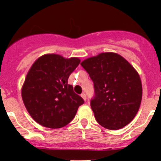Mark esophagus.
<instances>
[{"instance_id": "34e87169", "label": "esophagus", "mask_w": 161, "mask_h": 161, "mask_svg": "<svg viewBox=\"0 0 161 161\" xmlns=\"http://www.w3.org/2000/svg\"><path fill=\"white\" fill-rule=\"evenodd\" d=\"M80 96H81V97L83 98L84 101H85V102H86V95H85V93H81V95H80Z\"/></svg>"}]
</instances>
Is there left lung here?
Wrapping results in <instances>:
<instances>
[{
  "label": "left lung",
  "mask_w": 161,
  "mask_h": 161,
  "mask_svg": "<svg viewBox=\"0 0 161 161\" xmlns=\"http://www.w3.org/2000/svg\"><path fill=\"white\" fill-rule=\"evenodd\" d=\"M94 84L91 101L94 117L101 126L119 130L131 122L141 104L140 76L128 61L114 52H103L80 63Z\"/></svg>",
  "instance_id": "1"
}]
</instances>
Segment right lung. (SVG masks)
Returning a JSON list of instances; mask_svg holds the SVG:
<instances>
[{"mask_svg": "<svg viewBox=\"0 0 161 161\" xmlns=\"http://www.w3.org/2000/svg\"><path fill=\"white\" fill-rule=\"evenodd\" d=\"M80 63L78 57L45 54L34 62L22 87L28 113L41 126L57 129L74 119L83 98L68 85L70 74Z\"/></svg>", "mask_w": 161, "mask_h": 161, "instance_id": "obj_1", "label": "right lung"}]
</instances>
